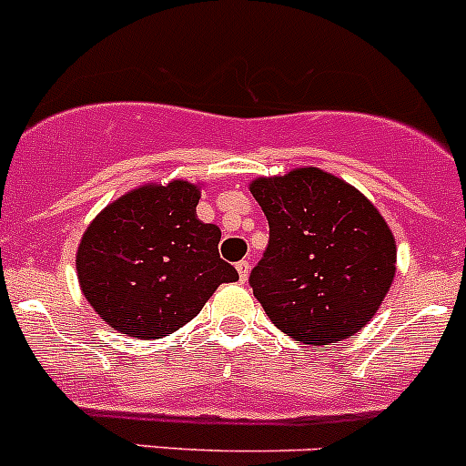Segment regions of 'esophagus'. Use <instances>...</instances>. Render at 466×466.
<instances>
[{
	"label": "esophagus",
	"mask_w": 466,
	"mask_h": 466,
	"mask_svg": "<svg viewBox=\"0 0 466 466\" xmlns=\"http://www.w3.org/2000/svg\"><path fill=\"white\" fill-rule=\"evenodd\" d=\"M236 269H238V274H240V281L245 283V281H247V277H249V272H251L249 260H240V263L236 265Z\"/></svg>",
	"instance_id": "obj_1"
}]
</instances>
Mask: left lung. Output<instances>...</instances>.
Returning a JSON list of instances; mask_svg holds the SVG:
<instances>
[{
  "instance_id": "obj_1",
  "label": "left lung",
  "mask_w": 466,
  "mask_h": 466,
  "mask_svg": "<svg viewBox=\"0 0 466 466\" xmlns=\"http://www.w3.org/2000/svg\"><path fill=\"white\" fill-rule=\"evenodd\" d=\"M249 192L269 224L249 283L274 327L325 348L369 325L396 277V238L378 208L316 167L256 178Z\"/></svg>"
}]
</instances>
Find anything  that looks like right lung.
<instances>
[{"label":"right lung","mask_w":466,"mask_h":466,"mask_svg":"<svg viewBox=\"0 0 466 466\" xmlns=\"http://www.w3.org/2000/svg\"><path fill=\"white\" fill-rule=\"evenodd\" d=\"M198 198L187 180L148 183L86 226L75 258L79 288L112 329L144 340L174 334L238 279L219 258L221 230L197 217Z\"/></svg>","instance_id":"add662e5"}]
</instances>
